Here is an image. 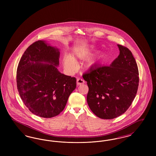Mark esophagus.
Returning a JSON list of instances; mask_svg holds the SVG:
<instances>
[{
	"instance_id": "esophagus-1",
	"label": "esophagus",
	"mask_w": 156,
	"mask_h": 156,
	"mask_svg": "<svg viewBox=\"0 0 156 156\" xmlns=\"http://www.w3.org/2000/svg\"><path fill=\"white\" fill-rule=\"evenodd\" d=\"M84 83H85L84 80H82L81 78H78L76 80V83H77L78 85H82V84H83Z\"/></svg>"
}]
</instances>
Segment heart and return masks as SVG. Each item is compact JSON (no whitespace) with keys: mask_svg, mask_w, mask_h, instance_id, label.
Listing matches in <instances>:
<instances>
[{"mask_svg":"<svg viewBox=\"0 0 156 156\" xmlns=\"http://www.w3.org/2000/svg\"><path fill=\"white\" fill-rule=\"evenodd\" d=\"M96 49L97 48L94 45H82L75 47L73 49V53L75 58L85 60L91 55L92 52ZM89 58L87 61V67L96 68L101 67L106 63L109 59V55L108 52L105 51L99 50L95 52ZM63 64L66 70L69 73H74L77 69V62L70 55H66L64 57Z\"/></svg>","mask_w":156,"mask_h":156,"instance_id":"b5f03b06","label":"heart"}]
</instances>
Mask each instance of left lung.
<instances>
[{
  "mask_svg": "<svg viewBox=\"0 0 156 156\" xmlns=\"http://www.w3.org/2000/svg\"><path fill=\"white\" fill-rule=\"evenodd\" d=\"M117 45L119 55L109 66L90 69L82 76L89 88V108L101 119H114L124 113L138 89L139 71L132 53Z\"/></svg>",
  "mask_w": 156,
  "mask_h": 156,
  "instance_id": "obj_1",
  "label": "left lung"
}]
</instances>
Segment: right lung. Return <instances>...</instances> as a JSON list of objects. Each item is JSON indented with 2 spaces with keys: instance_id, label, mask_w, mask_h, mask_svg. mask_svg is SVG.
I'll use <instances>...</instances> for the list:
<instances>
[{
  "instance_id": "obj_1",
  "label": "right lung",
  "mask_w": 156,
  "mask_h": 156,
  "mask_svg": "<svg viewBox=\"0 0 156 156\" xmlns=\"http://www.w3.org/2000/svg\"><path fill=\"white\" fill-rule=\"evenodd\" d=\"M59 49L44 40L30 45L17 69V87L23 103L41 118L54 117L64 110L76 88V78L59 72Z\"/></svg>"
}]
</instances>
